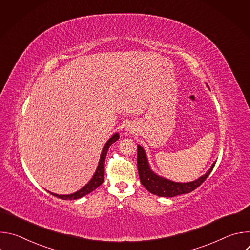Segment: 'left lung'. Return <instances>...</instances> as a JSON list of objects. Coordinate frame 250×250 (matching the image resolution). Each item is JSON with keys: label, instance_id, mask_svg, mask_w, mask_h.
I'll return each instance as SVG.
<instances>
[{"label": "left lung", "instance_id": "obj_1", "mask_svg": "<svg viewBox=\"0 0 250 250\" xmlns=\"http://www.w3.org/2000/svg\"><path fill=\"white\" fill-rule=\"evenodd\" d=\"M215 164L216 163H213L209 170L196 181L190 183L172 182L157 176L150 170L144 148L140 146H137V170L140 182L146 188V190L159 197H174L194 191L207 179L215 167Z\"/></svg>", "mask_w": 250, "mask_h": 250}]
</instances>
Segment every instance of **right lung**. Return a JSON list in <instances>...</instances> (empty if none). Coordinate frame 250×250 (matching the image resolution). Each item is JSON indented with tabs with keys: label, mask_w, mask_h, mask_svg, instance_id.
I'll list each match as a JSON object with an SVG mask.
<instances>
[{
	"label": "right lung",
	"mask_w": 250,
	"mask_h": 250,
	"mask_svg": "<svg viewBox=\"0 0 250 250\" xmlns=\"http://www.w3.org/2000/svg\"><path fill=\"white\" fill-rule=\"evenodd\" d=\"M119 137H120V135L118 133H116L108 141H106L105 146L103 148V151H102V154H101V158H100V162H99V165H98L96 173L94 174V176H93L92 179L90 180V182L87 185H85L81 190H79L76 193L71 194V195H57V194H53V193H50V192L49 193L51 195L59 198V199H62V200H76V199L82 198L83 196H86L87 194H89L92 191H94L95 189H97L104 182V160H105L106 152H108V149L112 146V144H114L115 141H117L119 139Z\"/></svg>",
	"instance_id": "1"
}]
</instances>
